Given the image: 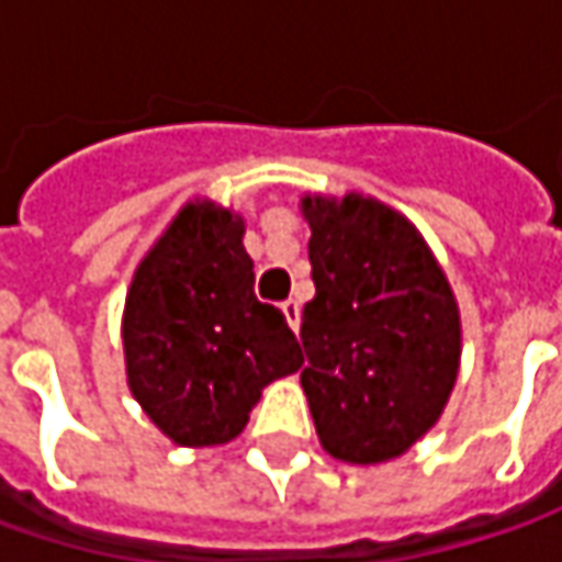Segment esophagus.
Here are the masks:
<instances>
[{
  "mask_svg": "<svg viewBox=\"0 0 562 562\" xmlns=\"http://www.w3.org/2000/svg\"><path fill=\"white\" fill-rule=\"evenodd\" d=\"M281 313L288 318V325L296 331V328H300V303H296V300H284V303H281Z\"/></svg>",
  "mask_w": 562,
  "mask_h": 562,
  "instance_id": "esophagus-1",
  "label": "esophagus"
}]
</instances>
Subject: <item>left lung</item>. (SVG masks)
<instances>
[{
  "label": "left lung",
  "mask_w": 562,
  "mask_h": 562,
  "mask_svg": "<svg viewBox=\"0 0 562 562\" xmlns=\"http://www.w3.org/2000/svg\"><path fill=\"white\" fill-rule=\"evenodd\" d=\"M315 296L300 384L322 447L384 463L438 422L460 369V310L419 231L394 209L306 196ZM302 366V362H300Z\"/></svg>",
  "instance_id": "obj_1"
}]
</instances>
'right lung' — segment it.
Segmentation results:
<instances>
[{"label":"right lung","instance_id":"add662e5","mask_svg":"<svg viewBox=\"0 0 562 562\" xmlns=\"http://www.w3.org/2000/svg\"><path fill=\"white\" fill-rule=\"evenodd\" d=\"M244 222L190 203L149 249L124 306L127 384L175 443L237 438L262 387L300 369L288 318L252 291Z\"/></svg>","mask_w":562,"mask_h":562}]
</instances>
